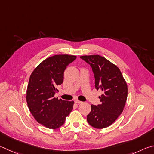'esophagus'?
Returning a JSON list of instances; mask_svg holds the SVG:
<instances>
[{
	"label": "esophagus",
	"instance_id": "34e87169",
	"mask_svg": "<svg viewBox=\"0 0 154 154\" xmlns=\"http://www.w3.org/2000/svg\"><path fill=\"white\" fill-rule=\"evenodd\" d=\"M74 102L75 103H78V104H79V103H82V101H79V100H78V99H75L74 100Z\"/></svg>",
	"mask_w": 154,
	"mask_h": 154
}]
</instances>
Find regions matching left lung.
I'll use <instances>...</instances> for the list:
<instances>
[{"instance_id":"8db88e82","label":"left lung","mask_w":154,"mask_h":154,"mask_svg":"<svg viewBox=\"0 0 154 154\" xmlns=\"http://www.w3.org/2000/svg\"><path fill=\"white\" fill-rule=\"evenodd\" d=\"M90 64L95 79V88L101 89V104L91 105L87 115L88 124L96 128H104L114 123L122 114L127 99L128 87L120 69L98 55L80 56Z\"/></svg>"}]
</instances>
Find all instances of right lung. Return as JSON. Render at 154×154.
<instances>
[{
  "instance_id": "add662e5",
  "label": "right lung",
  "mask_w": 154,
  "mask_h": 154,
  "mask_svg": "<svg viewBox=\"0 0 154 154\" xmlns=\"http://www.w3.org/2000/svg\"><path fill=\"white\" fill-rule=\"evenodd\" d=\"M76 56L56 55L42 61L30 75L26 101L38 122L50 129L60 127L73 109L74 102L55 97L57 87L63 80L64 70Z\"/></svg>"
}]
</instances>
